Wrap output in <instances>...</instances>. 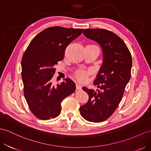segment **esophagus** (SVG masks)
I'll list each match as a JSON object with an SVG mask.
<instances>
[{"label":"esophagus","mask_w":151,"mask_h":151,"mask_svg":"<svg viewBox=\"0 0 151 151\" xmlns=\"http://www.w3.org/2000/svg\"><path fill=\"white\" fill-rule=\"evenodd\" d=\"M76 89L78 90H80L81 88H82V85L79 83H77L76 85Z\"/></svg>","instance_id":"34e87169"}]
</instances>
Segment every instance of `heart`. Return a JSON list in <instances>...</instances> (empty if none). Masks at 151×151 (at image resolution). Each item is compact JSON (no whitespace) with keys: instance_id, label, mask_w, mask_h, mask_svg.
<instances>
[{"instance_id":"b5f03b06","label":"heart","mask_w":151,"mask_h":151,"mask_svg":"<svg viewBox=\"0 0 151 151\" xmlns=\"http://www.w3.org/2000/svg\"><path fill=\"white\" fill-rule=\"evenodd\" d=\"M87 75H88V73L83 70L78 71L76 73V78H78L80 81H81V82H85V81L87 80Z\"/></svg>"}]
</instances>
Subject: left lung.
Listing matches in <instances>:
<instances>
[{"instance_id": "left-lung-1", "label": "left lung", "mask_w": 151, "mask_h": 151, "mask_svg": "<svg viewBox=\"0 0 151 151\" xmlns=\"http://www.w3.org/2000/svg\"><path fill=\"white\" fill-rule=\"evenodd\" d=\"M84 36L101 46L103 63L94 82L101 90L82 89L88 95L87 103L80 107L81 115L88 121L100 122L113 114L121 102L131 78L132 59L125 42L105 29H84Z\"/></svg>"}]
</instances>
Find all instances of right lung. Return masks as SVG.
Wrapping results in <instances>:
<instances>
[{"instance_id": "add662e5", "label": "right lung", "mask_w": 151, "mask_h": 151, "mask_svg": "<svg viewBox=\"0 0 151 151\" xmlns=\"http://www.w3.org/2000/svg\"><path fill=\"white\" fill-rule=\"evenodd\" d=\"M83 30L57 26L46 29L34 37L23 55L24 96L30 111L38 119L57 117L62 101L75 91V83L70 78L56 86L51 80L55 73V65L64 59L65 48Z\"/></svg>"}]
</instances>
